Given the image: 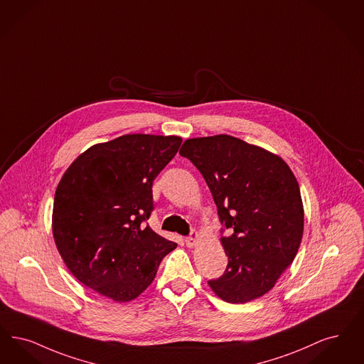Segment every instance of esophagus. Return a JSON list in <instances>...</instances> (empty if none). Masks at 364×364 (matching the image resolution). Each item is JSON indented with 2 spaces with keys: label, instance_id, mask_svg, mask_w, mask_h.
Returning a JSON list of instances; mask_svg holds the SVG:
<instances>
[{
  "label": "esophagus",
  "instance_id": "1",
  "mask_svg": "<svg viewBox=\"0 0 364 364\" xmlns=\"http://www.w3.org/2000/svg\"><path fill=\"white\" fill-rule=\"evenodd\" d=\"M196 240H198V233H196L195 230H191L188 237H186V244H187L188 247H193L195 242H196Z\"/></svg>",
  "mask_w": 364,
  "mask_h": 364
}]
</instances>
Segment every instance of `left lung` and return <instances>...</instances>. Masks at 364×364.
I'll return each mask as SVG.
<instances>
[{"label":"left lung","instance_id":"1","mask_svg":"<svg viewBox=\"0 0 364 364\" xmlns=\"http://www.w3.org/2000/svg\"><path fill=\"white\" fill-rule=\"evenodd\" d=\"M178 153L203 176L223 226L229 262L210 287L229 304L262 296L301 245L304 205L295 176L280 157L230 135L187 139ZM225 228L232 234L223 236Z\"/></svg>","mask_w":364,"mask_h":364}]
</instances>
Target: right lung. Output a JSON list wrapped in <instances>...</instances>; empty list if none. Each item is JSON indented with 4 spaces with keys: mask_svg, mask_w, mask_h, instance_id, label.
<instances>
[{
    "mask_svg": "<svg viewBox=\"0 0 364 364\" xmlns=\"http://www.w3.org/2000/svg\"><path fill=\"white\" fill-rule=\"evenodd\" d=\"M180 145L178 136L123 135L89 147L62 176L54 240L69 271L89 289L129 302L177 247L146 220L156 207L153 181Z\"/></svg>",
    "mask_w": 364,
    "mask_h": 364,
    "instance_id": "right-lung-1",
    "label": "right lung"
}]
</instances>
